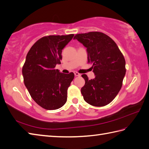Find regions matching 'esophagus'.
I'll use <instances>...</instances> for the list:
<instances>
[{"mask_svg": "<svg viewBox=\"0 0 149 149\" xmlns=\"http://www.w3.org/2000/svg\"><path fill=\"white\" fill-rule=\"evenodd\" d=\"M74 75L76 77H80L81 76V74L80 73H78V72H74Z\"/></svg>", "mask_w": 149, "mask_h": 149, "instance_id": "esophagus-1", "label": "esophagus"}]
</instances>
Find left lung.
I'll return each instance as SVG.
<instances>
[{
	"label": "left lung",
	"mask_w": 149,
	"mask_h": 149,
	"mask_svg": "<svg viewBox=\"0 0 149 149\" xmlns=\"http://www.w3.org/2000/svg\"><path fill=\"white\" fill-rule=\"evenodd\" d=\"M74 39L87 48L88 63L92 64L95 74L91 80L81 75L85 81L81 88L84 100L94 107L107 105L122 87L126 71L123 55L113 39L102 32L78 34Z\"/></svg>",
	"instance_id": "left-lung-1"
}]
</instances>
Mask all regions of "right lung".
<instances>
[{"mask_svg": "<svg viewBox=\"0 0 149 149\" xmlns=\"http://www.w3.org/2000/svg\"><path fill=\"white\" fill-rule=\"evenodd\" d=\"M73 36H45L35 42L26 57L22 68L25 85L34 101L46 110H57L67 101L74 74L61 73L55 68L61 64L62 50Z\"/></svg>", "mask_w": 149, "mask_h": 149, "instance_id": "right-lung-1", "label": "right lung"}]
</instances>
